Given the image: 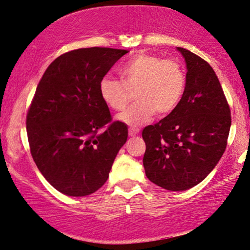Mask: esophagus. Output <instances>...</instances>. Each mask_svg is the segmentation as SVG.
Listing matches in <instances>:
<instances>
[{
    "label": "esophagus",
    "mask_w": 250,
    "mask_h": 250,
    "mask_svg": "<svg viewBox=\"0 0 250 250\" xmlns=\"http://www.w3.org/2000/svg\"><path fill=\"white\" fill-rule=\"evenodd\" d=\"M138 134H139L138 128H129V136H130V137H134V136Z\"/></svg>",
    "instance_id": "1"
}]
</instances>
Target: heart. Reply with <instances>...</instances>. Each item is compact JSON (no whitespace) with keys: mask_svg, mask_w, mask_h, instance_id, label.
<instances>
[{"mask_svg":"<svg viewBox=\"0 0 250 250\" xmlns=\"http://www.w3.org/2000/svg\"><path fill=\"white\" fill-rule=\"evenodd\" d=\"M121 81L104 76L99 82L103 102L114 111H122L132 92L137 102L119 115L129 125H141L152 116L167 115L177 107L186 88V74L175 59L152 53L135 55L120 68Z\"/></svg>","mask_w":250,"mask_h":250,"instance_id":"heart-1","label":"heart"}]
</instances>
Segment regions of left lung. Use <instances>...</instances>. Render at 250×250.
I'll use <instances>...</instances> for the list:
<instances>
[{"instance_id": "1", "label": "left lung", "mask_w": 250, "mask_h": 250, "mask_svg": "<svg viewBox=\"0 0 250 250\" xmlns=\"http://www.w3.org/2000/svg\"><path fill=\"white\" fill-rule=\"evenodd\" d=\"M186 88L174 111L143 129V165L152 183L169 191H184L207 177L224 153L231 111L214 69L184 48Z\"/></svg>"}]
</instances>
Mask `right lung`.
Here are the masks:
<instances>
[{"mask_svg":"<svg viewBox=\"0 0 250 250\" xmlns=\"http://www.w3.org/2000/svg\"><path fill=\"white\" fill-rule=\"evenodd\" d=\"M128 51L82 48L65 52L45 69L29 105L26 129L32 158L59 192L84 197L101 188L128 138L112 121L99 82Z\"/></svg>","mask_w":250,"mask_h":250,"instance_id":"right-lung-1","label":"right lung"}]
</instances>
